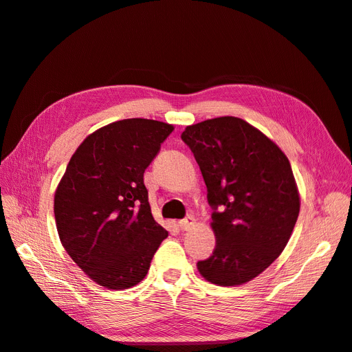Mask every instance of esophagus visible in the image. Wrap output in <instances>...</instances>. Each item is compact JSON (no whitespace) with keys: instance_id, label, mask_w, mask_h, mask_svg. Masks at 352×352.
Returning <instances> with one entry per match:
<instances>
[{"instance_id":"1","label":"esophagus","mask_w":352,"mask_h":352,"mask_svg":"<svg viewBox=\"0 0 352 352\" xmlns=\"http://www.w3.org/2000/svg\"><path fill=\"white\" fill-rule=\"evenodd\" d=\"M192 226H195V217L192 216H188L186 219L179 221V228H181L182 231H188V229H191Z\"/></svg>"}]
</instances>
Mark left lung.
Instances as JSON below:
<instances>
[{"label": "left lung", "mask_w": 352, "mask_h": 352, "mask_svg": "<svg viewBox=\"0 0 352 352\" xmlns=\"http://www.w3.org/2000/svg\"><path fill=\"white\" fill-rule=\"evenodd\" d=\"M202 171L216 248L197 263L206 281L249 283L281 255L299 216V191L284 152L236 117L186 126L181 135Z\"/></svg>", "instance_id": "8db88e82"}]
</instances>
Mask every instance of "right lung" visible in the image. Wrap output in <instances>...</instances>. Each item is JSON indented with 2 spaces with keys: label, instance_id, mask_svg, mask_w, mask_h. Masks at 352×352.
<instances>
[{
  "label": "right lung",
  "instance_id": "add662e5",
  "mask_svg": "<svg viewBox=\"0 0 352 352\" xmlns=\"http://www.w3.org/2000/svg\"><path fill=\"white\" fill-rule=\"evenodd\" d=\"M173 126L120 120L86 136L54 192L57 234L92 281L109 290L141 283L168 232L150 210L144 171Z\"/></svg>",
  "mask_w": 352,
  "mask_h": 352
}]
</instances>
